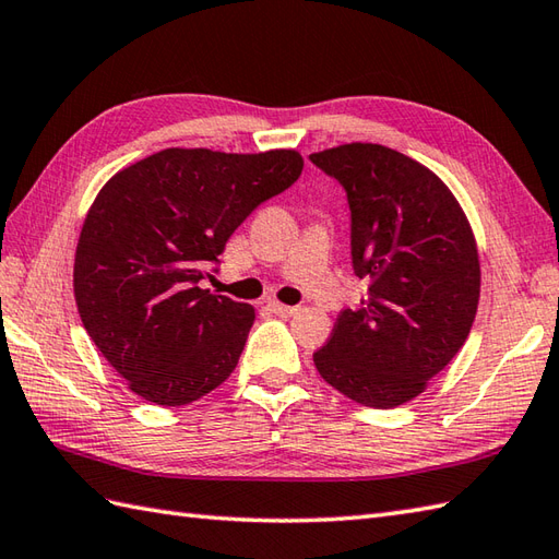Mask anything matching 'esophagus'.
I'll return each mask as SVG.
<instances>
[{
    "mask_svg": "<svg viewBox=\"0 0 559 559\" xmlns=\"http://www.w3.org/2000/svg\"><path fill=\"white\" fill-rule=\"evenodd\" d=\"M269 310L276 312L278 317H293L300 312V307H290V305H283V302H269Z\"/></svg>",
    "mask_w": 559,
    "mask_h": 559,
    "instance_id": "34e87169",
    "label": "esophagus"
}]
</instances>
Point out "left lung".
Listing matches in <instances>:
<instances>
[{"mask_svg": "<svg viewBox=\"0 0 559 559\" xmlns=\"http://www.w3.org/2000/svg\"><path fill=\"white\" fill-rule=\"evenodd\" d=\"M312 163L346 187L355 276L367 295L343 310L312 358L324 382L370 408L427 389L466 343L480 300L476 235L439 177L382 144H343Z\"/></svg>", "mask_w": 559, "mask_h": 559, "instance_id": "8db88e82", "label": "left lung"}]
</instances>
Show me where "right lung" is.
<instances>
[{
	"label": "right lung",
	"instance_id": "obj_1",
	"mask_svg": "<svg viewBox=\"0 0 559 559\" xmlns=\"http://www.w3.org/2000/svg\"><path fill=\"white\" fill-rule=\"evenodd\" d=\"M302 165L293 148H165L103 185L81 225L74 298L83 329L136 396L187 406L233 374L254 307L199 281Z\"/></svg>",
	"mask_w": 559,
	"mask_h": 559
}]
</instances>
